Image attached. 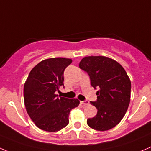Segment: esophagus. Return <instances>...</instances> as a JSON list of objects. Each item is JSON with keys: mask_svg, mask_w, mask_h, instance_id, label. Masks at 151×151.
I'll return each mask as SVG.
<instances>
[{"mask_svg": "<svg viewBox=\"0 0 151 151\" xmlns=\"http://www.w3.org/2000/svg\"><path fill=\"white\" fill-rule=\"evenodd\" d=\"M80 103H81V104H83V106H88V104H89V101H87V100H86V101H81V102H80Z\"/></svg>", "mask_w": 151, "mask_h": 151, "instance_id": "esophagus-1", "label": "esophagus"}]
</instances>
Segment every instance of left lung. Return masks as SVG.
Segmentation results:
<instances>
[{"label":"left lung","mask_w":151,"mask_h":151,"mask_svg":"<svg viewBox=\"0 0 151 151\" xmlns=\"http://www.w3.org/2000/svg\"><path fill=\"white\" fill-rule=\"evenodd\" d=\"M80 68L88 73L91 85L97 91V101H91L98 109L97 115L87 119V124L98 131L112 129L122 121L130 101L131 82L118 62L106 56H86Z\"/></svg>","instance_id":"left-lung-1"}]
</instances>
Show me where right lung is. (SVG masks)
I'll use <instances>...</instances> for the list:
<instances>
[{"label":"right lung","instance_id":"add662e5","mask_svg":"<svg viewBox=\"0 0 151 151\" xmlns=\"http://www.w3.org/2000/svg\"><path fill=\"white\" fill-rule=\"evenodd\" d=\"M71 59L50 58L38 63L29 72L24 86V105L35 124L42 130L56 132L68 124L71 110L80 101L58 97L63 86L65 69Z\"/></svg>","mask_w":151,"mask_h":151}]
</instances>
